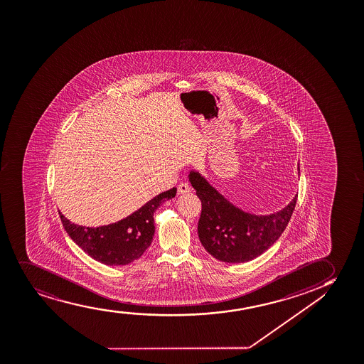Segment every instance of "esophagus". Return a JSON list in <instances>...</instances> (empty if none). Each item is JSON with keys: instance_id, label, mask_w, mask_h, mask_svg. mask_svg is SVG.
I'll return each instance as SVG.
<instances>
[{"instance_id": "1", "label": "esophagus", "mask_w": 364, "mask_h": 364, "mask_svg": "<svg viewBox=\"0 0 364 364\" xmlns=\"http://www.w3.org/2000/svg\"><path fill=\"white\" fill-rule=\"evenodd\" d=\"M191 191V188L188 186L186 183H181V184L178 185V193L179 195H183V193H188Z\"/></svg>"}]
</instances>
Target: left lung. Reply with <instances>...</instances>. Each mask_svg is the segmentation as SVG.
<instances>
[{
	"mask_svg": "<svg viewBox=\"0 0 364 364\" xmlns=\"http://www.w3.org/2000/svg\"><path fill=\"white\" fill-rule=\"evenodd\" d=\"M188 180L201 200L200 242L208 254L223 262H247L264 254L282 235L296 207L298 195L281 211L254 215L234 206L198 171H190Z\"/></svg>",
	"mask_w": 364,
	"mask_h": 364,
	"instance_id": "left-lung-1",
	"label": "left lung"
}]
</instances>
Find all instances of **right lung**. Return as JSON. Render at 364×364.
<instances>
[{
  "mask_svg": "<svg viewBox=\"0 0 364 364\" xmlns=\"http://www.w3.org/2000/svg\"><path fill=\"white\" fill-rule=\"evenodd\" d=\"M176 188H171L124 220L97 228L75 225L60 211L59 215L72 240L90 257L104 265L124 266L137 260L149 249L156 230L154 212L161 203L176 198Z\"/></svg>",
  "mask_w": 364,
  "mask_h": 364,
  "instance_id": "add662e5",
  "label": "right lung"
}]
</instances>
